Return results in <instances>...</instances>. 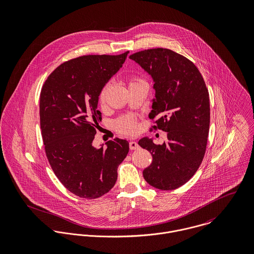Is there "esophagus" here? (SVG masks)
Returning <instances> with one entry per match:
<instances>
[{
  "mask_svg": "<svg viewBox=\"0 0 254 254\" xmlns=\"http://www.w3.org/2000/svg\"><path fill=\"white\" fill-rule=\"evenodd\" d=\"M129 147H130V149H132V150H134V149H137V148H139V145H138V143H136V142H130L129 143Z\"/></svg>",
  "mask_w": 254,
  "mask_h": 254,
  "instance_id": "1",
  "label": "esophagus"
}]
</instances>
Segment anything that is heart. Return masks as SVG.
Masks as SVG:
<instances>
[{
	"label": "heart",
	"instance_id": "b5f03b06",
	"mask_svg": "<svg viewBox=\"0 0 254 254\" xmlns=\"http://www.w3.org/2000/svg\"><path fill=\"white\" fill-rule=\"evenodd\" d=\"M141 80H138V79H135L131 82L132 83H137V82H140ZM107 91H108V86L104 87V89L101 91L100 93V97H99V100H100V103L101 104H104L105 102V99H106V94H107ZM114 126L116 128V130L123 134V135H127V136H132L134 134L137 133L138 131V124H137V121L134 117L132 116H124V117H121L119 119H117L115 122H114Z\"/></svg>",
	"mask_w": 254,
	"mask_h": 254
}]
</instances>
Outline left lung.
I'll return each instance as SVG.
<instances>
[{
    "instance_id": "1",
    "label": "left lung",
    "mask_w": 254,
    "mask_h": 254,
    "mask_svg": "<svg viewBox=\"0 0 254 254\" xmlns=\"http://www.w3.org/2000/svg\"><path fill=\"white\" fill-rule=\"evenodd\" d=\"M129 58L151 76L155 99L148 116H159L153 128L167 132L162 145L147 137L139 141L152 155L144 178L156 189L175 190L194 175L203 159L210 123L208 90L197 67L171 50L149 49Z\"/></svg>"
}]
</instances>
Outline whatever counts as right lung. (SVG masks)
Instances as JSON below:
<instances>
[{"label": "right lung", "mask_w": 254, "mask_h": 254, "mask_svg": "<svg viewBox=\"0 0 254 254\" xmlns=\"http://www.w3.org/2000/svg\"><path fill=\"white\" fill-rule=\"evenodd\" d=\"M118 56H83L50 74L40 95V125L46 155L56 176L74 194L88 199L109 192L118 165L129 151L126 140L97 148L93 141L102 121L99 96L124 64Z\"/></svg>", "instance_id": "right-lung-1"}]
</instances>
